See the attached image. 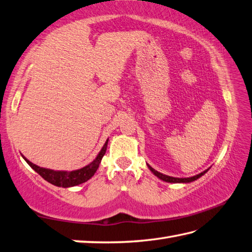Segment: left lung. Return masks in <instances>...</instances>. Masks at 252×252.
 I'll list each match as a JSON object with an SVG mask.
<instances>
[{"label":"left lung","mask_w":252,"mask_h":252,"mask_svg":"<svg viewBox=\"0 0 252 252\" xmlns=\"http://www.w3.org/2000/svg\"><path fill=\"white\" fill-rule=\"evenodd\" d=\"M147 166H149V168L151 169V171L153 172V174L158 177L159 179L164 180V181H166V182H175V184H176V182H186V184H187V182L194 181V180H196L198 178H200L201 176H203V175L205 174V172L208 171V170H205V171H203V172H201V174H199V175L193 176V177H190V178H175V177H169V176H166V175L160 174V172L156 171L155 169H153L150 165H147Z\"/></svg>","instance_id":"8db88e82"}]
</instances>
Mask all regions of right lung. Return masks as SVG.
Segmentation results:
<instances>
[{"instance_id": "right-lung-1", "label": "right lung", "mask_w": 252, "mask_h": 252, "mask_svg": "<svg viewBox=\"0 0 252 252\" xmlns=\"http://www.w3.org/2000/svg\"><path fill=\"white\" fill-rule=\"evenodd\" d=\"M107 144H108V140L106 141L105 145L102 146L99 154L97 155L96 159H94V161H92L90 165L83 167L81 169L73 170V171H56L51 169L41 168V167L32 164V162L29 161L27 158H25V157L24 159L26 160L27 164L31 166L34 171H37L44 180H47L48 182H50V184L54 186L62 187V188H68V187L81 185L83 182L91 179L92 177L95 175L96 170L98 169V167H99L102 157L106 153Z\"/></svg>"}]
</instances>
